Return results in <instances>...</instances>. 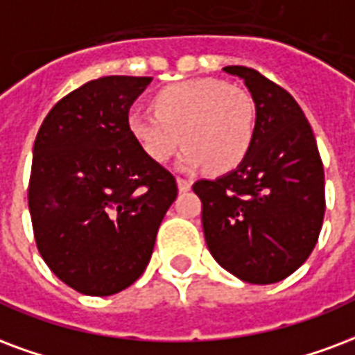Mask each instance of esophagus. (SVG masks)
<instances>
[{"label": "esophagus", "instance_id": "esophagus-1", "mask_svg": "<svg viewBox=\"0 0 355 355\" xmlns=\"http://www.w3.org/2000/svg\"><path fill=\"white\" fill-rule=\"evenodd\" d=\"M177 184H178V190L186 191V190H190L191 182H190V180H188V178H184V177H177Z\"/></svg>", "mask_w": 355, "mask_h": 355}]
</instances>
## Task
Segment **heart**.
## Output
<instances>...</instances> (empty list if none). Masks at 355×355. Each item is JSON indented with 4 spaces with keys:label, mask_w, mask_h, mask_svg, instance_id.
I'll return each mask as SVG.
<instances>
[{
    "label": "heart",
    "mask_w": 355,
    "mask_h": 355,
    "mask_svg": "<svg viewBox=\"0 0 355 355\" xmlns=\"http://www.w3.org/2000/svg\"><path fill=\"white\" fill-rule=\"evenodd\" d=\"M152 109H131L128 131L157 164L169 162L184 141V167L207 164L214 173H224L237 167L254 143V99L218 78L169 84L152 96Z\"/></svg>",
    "instance_id": "heart-1"
}]
</instances>
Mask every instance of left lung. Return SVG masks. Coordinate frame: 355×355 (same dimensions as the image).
Segmentation results:
<instances>
[{"instance_id": "left-lung-1", "label": "left lung", "mask_w": 355, "mask_h": 355, "mask_svg": "<svg viewBox=\"0 0 355 355\" xmlns=\"http://www.w3.org/2000/svg\"><path fill=\"white\" fill-rule=\"evenodd\" d=\"M256 103L254 143L237 169L191 186L205 241L225 271L250 284H275L306 261L324 224V165L297 101L261 73L227 65Z\"/></svg>"}]
</instances>
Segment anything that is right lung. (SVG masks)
Returning a JSON list of instances; mask_svg holds the SVG:
<instances>
[{
  "mask_svg": "<svg viewBox=\"0 0 355 355\" xmlns=\"http://www.w3.org/2000/svg\"><path fill=\"white\" fill-rule=\"evenodd\" d=\"M150 77H101L62 97L33 144L28 207L39 254L84 295L125 290L150 261L177 180L128 131Z\"/></svg>",
  "mask_w": 355,
  "mask_h": 355,
  "instance_id": "right-lung-1",
  "label": "right lung"
}]
</instances>
